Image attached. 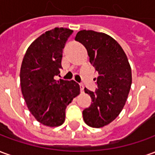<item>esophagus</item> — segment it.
<instances>
[{"mask_svg":"<svg viewBox=\"0 0 155 155\" xmlns=\"http://www.w3.org/2000/svg\"><path fill=\"white\" fill-rule=\"evenodd\" d=\"M80 86H81V93H83V92H84V84H80Z\"/></svg>","mask_w":155,"mask_h":155,"instance_id":"1","label":"esophagus"}]
</instances>
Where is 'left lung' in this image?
I'll return each instance as SVG.
<instances>
[{
  "mask_svg": "<svg viewBox=\"0 0 155 155\" xmlns=\"http://www.w3.org/2000/svg\"><path fill=\"white\" fill-rule=\"evenodd\" d=\"M75 41L86 48L90 62L99 73L97 90L93 92L84 88L92 103L83 110V119L89 126L101 128L123 110L132 84L131 68L122 47L107 34L82 30Z\"/></svg>",
  "mask_w": 155,
  "mask_h": 155,
  "instance_id": "1",
  "label": "left lung"
}]
</instances>
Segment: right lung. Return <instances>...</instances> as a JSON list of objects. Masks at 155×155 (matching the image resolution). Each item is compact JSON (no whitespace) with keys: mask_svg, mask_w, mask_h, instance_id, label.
<instances>
[{"mask_svg":"<svg viewBox=\"0 0 155 155\" xmlns=\"http://www.w3.org/2000/svg\"><path fill=\"white\" fill-rule=\"evenodd\" d=\"M73 33L67 28L45 32L32 42L22 61L20 79L23 97L37 121L50 127L64 123L65 109L80 94L74 81L54 79L62 69V52Z\"/></svg>","mask_w":155,"mask_h":155,"instance_id":"1","label":"right lung"}]
</instances>
